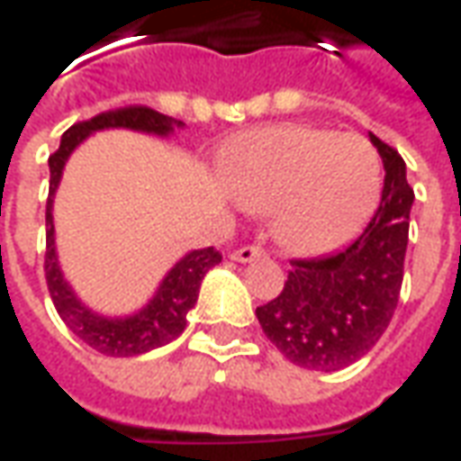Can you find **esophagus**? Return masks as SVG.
Returning a JSON list of instances; mask_svg holds the SVG:
<instances>
[{
    "label": "esophagus",
    "instance_id": "34e87169",
    "mask_svg": "<svg viewBox=\"0 0 461 461\" xmlns=\"http://www.w3.org/2000/svg\"><path fill=\"white\" fill-rule=\"evenodd\" d=\"M264 257V249L261 247H241V249L231 251V259L240 261V264H249V261Z\"/></svg>",
    "mask_w": 461,
    "mask_h": 461
}]
</instances>
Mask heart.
<instances>
[{"instance_id":"1","label":"heart","mask_w":461,"mask_h":461,"mask_svg":"<svg viewBox=\"0 0 461 461\" xmlns=\"http://www.w3.org/2000/svg\"><path fill=\"white\" fill-rule=\"evenodd\" d=\"M231 197L270 210L271 231L291 254H326L346 244L373 214L383 165L373 145L306 125L247 132L224 162Z\"/></svg>"}]
</instances>
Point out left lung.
Listing matches in <instances>:
<instances>
[{"label": "left lung", "instance_id": "8db88e82", "mask_svg": "<svg viewBox=\"0 0 461 461\" xmlns=\"http://www.w3.org/2000/svg\"><path fill=\"white\" fill-rule=\"evenodd\" d=\"M370 142L385 167L383 200L370 224L346 249L291 261L279 296L257 309L267 339L294 366L333 373L356 363L397 309L415 192L397 150L373 132Z\"/></svg>", "mask_w": 461, "mask_h": 461}]
</instances>
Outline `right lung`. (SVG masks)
<instances>
[{"instance_id": "1", "label": "right lung", "mask_w": 461, "mask_h": 461, "mask_svg": "<svg viewBox=\"0 0 461 461\" xmlns=\"http://www.w3.org/2000/svg\"><path fill=\"white\" fill-rule=\"evenodd\" d=\"M125 128V131L148 132L158 138H167L175 131L185 128V122L175 121L170 115H162L145 105H131L121 111H108L86 122H76L61 135L59 150L49 158L51 185H49V202H46V284L54 301L59 316L68 329L74 330L86 346L111 357L142 356L148 350L167 346L180 336L187 326V311L197 303L204 274L217 267L221 254L214 247L187 251L180 261H175L160 286L155 289L152 299L128 316H105L78 299L74 286L64 279V271L56 254V230H54V197L59 182L64 175L68 158L81 142L98 131Z\"/></svg>"}]
</instances>
